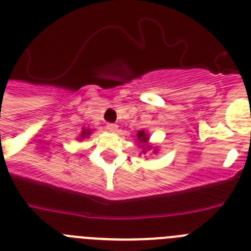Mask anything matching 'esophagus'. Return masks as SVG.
I'll use <instances>...</instances> for the list:
<instances>
[{"mask_svg": "<svg viewBox=\"0 0 251 251\" xmlns=\"http://www.w3.org/2000/svg\"><path fill=\"white\" fill-rule=\"evenodd\" d=\"M106 129L109 130V132H117L118 130V126L117 124H113V123H109L108 126H106Z\"/></svg>", "mask_w": 251, "mask_h": 251, "instance_id": "1", "label": "esophagus"}]
</instances>
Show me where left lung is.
Wrapping results in <instances>:
<instances>
[{"mask_svg": "<svg viewBox=\"0 0 251 251\" xmlns=\"http://www.w3.org/2000/svg\"><path fill=\"white\" fill-rule=\"evenodd\" d=\"M137 139H138V145L142 146V152L143 153H147V151L151 150V146H148V139H150V137H148L147 133L145 132V130H139L138 133H137ZM153 153H156V150L153 151Z\"/></svg>", "mask_w": 251, "mask_h": 251, "instance_id": "obj_1", "label": "left lung"}]
</instances>
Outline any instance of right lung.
Listing matches in <instances>:
<instances>
[{"label":"right lung","mask_w":251,"mask_h":251,"mask_svg":"<svg viewBox=\"0 0 251 251\" xmlns=\"http://www.w3.org/2000/svg\"><path fill=\"white\" fill-rule=\"evenodd\" d=\"M88 134H90V130H89V129H88V130H83V133H81L80 138H85V136L88 137Z\"/></svg>","instance_id":"right-lung-1"}]
</instances>
